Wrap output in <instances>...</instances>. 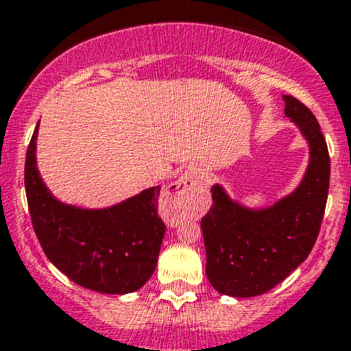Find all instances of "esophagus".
Masks as SVG:
<instances>
[{
    "label": "esophagus",
    "instance_id": "esophagus-1",
    "mask_svg": "<svg viewBox=\"0 0 351 351\" xmlns=\"http://www.w3.org/2000/svg\"><path fill=\"white\" fill-rule=\"evenodd\" d=\"M206 180L199 173L189 171L180 180L173 182L168 191L162 194V204L168 209H176L182 202L189 201L194 195L201 194L206 189Z\"/></svg>",
    "mask_w": 351,
    "mask_h": 351
}]
</instances>
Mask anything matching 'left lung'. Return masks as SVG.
Here are the masks:
<instances>
[{"instance_id": "obj_1", "label": "left lung", "mask_w": 351, "mask_h": 351, "mask_svg": "<svg viewBox=\"0 0 351 351\" xmlns=\"http://www.w3.org/2000/svg\"><path fill=\"white\" fill-rule=\"evenodd\" d=\"M284 114L308 143V166L293 192L263 208L232 199L211 186L213 206L201 220L206 275L218 293L253 298L282 282L312 251L329 192L330 160L315 116L291 95Z\"/></svg>"}]
</instances>
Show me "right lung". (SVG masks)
<instances>
[{
    "label": "right lung",
    "mask_w": 351,
    "mask_h": 351,
    "mask_svg": "<svg viewBox=\"0 0 351 351\" xmlns=\"http://www.w3.org/2000/svg\"><path fill=\"white\" fill-rule=\"evenodd\" d=\"M39 123L25 156V194L48 260L81 287L101 294L138 291L154 274L166 225L157 215L160 186L107 208H81L55 197L36 159Z\"/></svg>",
    "instance_id": "1"
}]
</instances>
